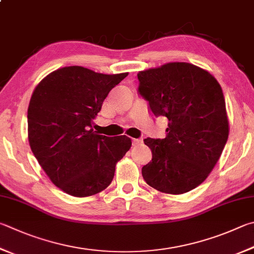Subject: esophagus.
<instances>
[{"label":"esophagus","mask_w":254,"mask_h":254,"mask_svg":"<svg viewBox=\"0 0 254 254\" xmlns=\"http://www.w3.org/2000/svg\"><path fill=\"white\" fill-rule=\"evenodd\" d=\"M142 142H143V141H142V139H132V144L134 145V146H136V145H140Z\"/></svg>","instance_id":"1"}]
</instances>
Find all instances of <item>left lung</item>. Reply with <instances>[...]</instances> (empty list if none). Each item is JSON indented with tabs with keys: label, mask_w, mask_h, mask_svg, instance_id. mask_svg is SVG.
I'll return each mask as SVG.
<instances>
[{
	"label": "left lung",
	"mask_w": 254,
	"mask_h": 254,
	"mask_svg": "<svg viewBox=\"0 0 254 254\" xmlns=\"http://www.w3.org/2000/svg\"><path fill=\"white\" fill-rule=\"evenodd\" d=\"M139 94L154 117L169 120L164 139H144L152 161L142 168L155 190L182 194L204 181L229 136L223 92L209 72L186 62L141 71Z\"/></svg>",
	"instance_id": "8db88e82"
}]
</instances>
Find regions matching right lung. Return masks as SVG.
<instances>
[{
  "label": "right lung",
  "instance_id": "right-lung-1",
  "mask_svg": "<svg viewBox=\"0 0 254 254\" xmlns=\"http://www.w3.org/2000/svg\"><path fill=\"white\" fill-rule=\"evenodd\" d=\"M127 76L66 66L35 87L27 109L31 150L51 181L67 194L84 197L103 191L130 150L127 136L110 137L92 128L109 92Z\"/></svg>",
  "mask_w": 254,
  "mask_h": 254
}]
</instances>
